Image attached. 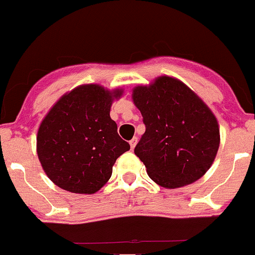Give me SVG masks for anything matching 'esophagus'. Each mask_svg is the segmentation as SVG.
<instances>
[{
    "mask_svg": "<svg viewBox=\"0 0 255 255\" xmlns=\"http://www.w3.org/2000/svg\"><path fill=\"white\" fill-rule=\"evenodd\" d=\"M137 137H134V138H132V139L129 140V144H130V148H132V149H134V147H135V144H137Z\"/></svg>",
    "mask_w": 255,
    "mask_h": 255,
    "instance_id": "34e87169",
    "label": "esophagus"
}]
</instances>
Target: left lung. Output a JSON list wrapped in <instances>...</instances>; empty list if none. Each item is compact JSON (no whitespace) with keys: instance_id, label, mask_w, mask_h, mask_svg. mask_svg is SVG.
Masks as SVG:
<instances>
[{"instance_id":"1","label":"left lung","mask_w":255,"mask_h":255,"mask_svg":"<svg viewBox=\"0 0 255 255\" xmlns=\"http://www.w3.org/2000/svg\"><path fill=\"white\" fill-rule=\"evenodd\" d=\"M145 132L134 148L152 180L160 187H184L206 174L221 142L219 126L208 106L179 80L155 78L133 88Z\"/></svg>"}]
</instances>
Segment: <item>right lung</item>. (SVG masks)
<instances>
[{
    "mask_svg": "<svg viewBox=\"0 0 255 255\" xmlns=\"http://www.w3.org/2000/svg\"><path fill=\"white\" fill-rule=\"evenodd\" d=\"M122 93L120 88L82 85L49 110L37 133V155L54 184L93 194L108 182L117 158L130 148L110 116L112 102Z\"/></svg>",
    "mask_w": 255,
    "mask_h": 255,
    "instance_id": "right-lung-1",
    "label": "right lung"
}]
</instances>
